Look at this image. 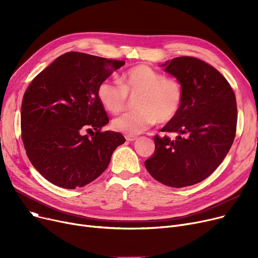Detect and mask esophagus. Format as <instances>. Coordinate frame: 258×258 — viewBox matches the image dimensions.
I'll use <instances>...</instances> for the list:
<instances>
[{"instance_id":"1","label":"esophagus","mask_w":258,"mask_h":258,"mask_svg":"<svg viewBox=\"0 0 258 258\" xmlns=\"http://www.w3.org/2000/svg\"><path fill=\"white\" fill-rule=\"evenodd\" d=\"M125 139H126L128 142H133V141H136V140L138 139V137H137V136H131V135H126Z\"/></svg>"}]
</instances>
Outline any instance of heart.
Listing matches in <instances>:
<instances>
[{
  "mask_svg": "<svg viewBox=\"0 0 258 258\" xmlns=\"http://www.w3.org/2000/svg\"><path fill=\"white\" fill-rule=\"evenodd\" d=\"M97 96L105 110L118 114L124 110L128 96L134 97L136 111L115 118L112 126L126 135H138L153 126L170 121L183 101V88L177 79L166 77L146 64L127 70L120 83L105 79L97 89Z\"/></svg>",
  "mask_w": 258,
  "mask_h": 258,
  "instance_id": "obj_1",
  "label": "heart"
}]
</instances>
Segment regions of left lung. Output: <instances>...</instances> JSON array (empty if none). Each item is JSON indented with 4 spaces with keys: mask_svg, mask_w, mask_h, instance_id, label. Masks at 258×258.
Returning a JSON list of instances; mask_svg holds the SVG:
<instances>
[{
    "mask_svg": "<svg viewBox=\"0 0 258 258\" xmlns=\"http://www.w3.org/2000/svg\"><path fill=\"white\" fill-rule=\"evenodd\" d=\"M161 67L183 88L179 112L161 130L178 136H155V154L144 164L160 183L181 188L205 180L225 159L235 137L236 99L227 79L199 58L180 56Z\"/></svg>",
    "mask_w": 258,
    "mask_h": 258,
    "instance_id": "8db88e82",
    "label": "left lung"
}]
</instances>
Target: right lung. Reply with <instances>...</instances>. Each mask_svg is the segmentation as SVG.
Listing matches in <instances>:
<instances>
[{"label":"right lung","instance_id":"1","mask_svg":"<svg viewBox=\"0 0 258 258\" xmlns=\"http://www.w3.org/2000/svg\"><path fill=\"white\" fill-rule=\"evenodd\" d=\"M124 63L68 52L40 72L25 92L21 127L26 154L52 184L75 189L91 183L125 142L117 132H101L108 117L97 96L99 85ZM85 131H91L90 136Z\"/></svg>","mask_w":258,"mask_h":258}]
</instances>
